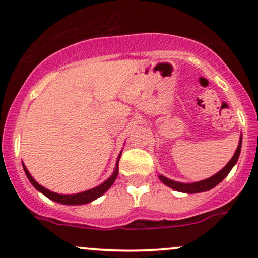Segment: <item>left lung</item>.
<instances>
[{"instance_id": "1", "label": "left lung", "mask_w": 258, "mask_h": 258, "mask_svg": "<svg viewBox=\"0 0 258 258\" xmlns=\"http://www.w3.org/2000/svg\"><path fill=\"white\" fill-rule=\"evenodd\" d=\"M241 142H242V135L240 136V139H239L238 148H236L233 158L229 160V162H228L226 166L222 168L221 171H218L217 173L214 174L212 177H210V178L199 180V182H194V183H180L170 178H166V177L162 176V174H159V179L161 180L164 184H166L167 186H170V188L174 189V190L180 191V193L195 194V193H203V191L210 190V189L215 188L218 183H221L222 180L226 178L228 173L230 172V170L234 167V165L236 164V161H238L239 155H240V152H241Z\"/></svg>"}]
</instances>
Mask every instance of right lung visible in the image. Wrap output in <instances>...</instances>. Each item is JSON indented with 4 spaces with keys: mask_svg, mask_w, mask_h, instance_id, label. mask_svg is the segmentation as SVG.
Segmentation results:
<instances>
[{
    "mask_svg": "<svg viewBox=\"0 0 258 258\" xmlns=\"http://www.w3.org/2000/svg\"><path fill=\"white\" fill-rule=\"evenodd\" d=\"M120 158H121V153L119 154V158H117L116 166H115L114 172H112L111 176L109 177L106 180H104L102 184L96 186V188L88 189V190L81 191V193H76V194H58V193H54V191L48 190V189H46L44 186L38 184L36 180L32 178V176L30 174V172H29L28 168H26L24 164H23V168H24L26 177H28L29 180H30L31 184L34 185L35 188L40 191V193L46 195L48 199L55 201V203L63 204V205H84V204H88V203H91V201L98 199L99 197H102V195L104 194L105 191L112 185V183H114L115 179H116L117 174H119Z\"/></svg>",
    "mask_w": 258,
    "mask_h": 258,
    "instance_id": "obj_1",
    "label": "right lung"
}]
</instances>
